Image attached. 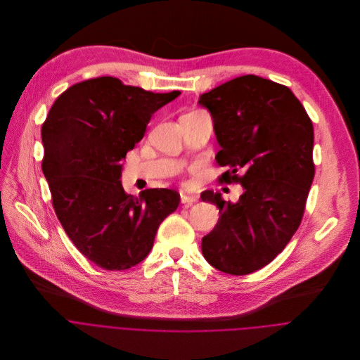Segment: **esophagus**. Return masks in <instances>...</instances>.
Wrapping results in <instances>:
<instances>
[{
  "label": "esophagus",
  "mask_w": 360,
  "mask_h": 360,
  "mask_svg": "<svg viewBox=\"0 0 360 360\" xmlns=\"http://www.w3.org/2000/svg\"><path fill=\"white\" fill-rule=\"evenodd\" d=\"M180 200H181V204H184V205H190V204L195 202L198 198H197V195H187V194H181Z\"/></svg>",
  "instance_id": "obj_1"
}]
</instances>
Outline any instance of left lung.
Returning a JSON list of instances; mask_svg holds the SVG:
<instances>
[{
  "label": "left lung",
  "mask_w": 360,
  "mask_h": 360,
  "mask_svg": "<svg viewBox=\"0 0 360 360\" xmlns=\"http://www.w3.org/2000/svg\"><path fill=\"white\" fill-rule=\"evenodd\" d=\"M227 170L220 183H240L238 202L204 191L220 208L217 226L201 240L204 258L231 275L268 265L298 230L315 176L314 126L305 108L281 84L245 75L202 94ZM243 172V175L239 173Z\"/></svg>",
  "instance_id": "8db88e82"
}]
</instances>
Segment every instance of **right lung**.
Returning <instances> with one entry per match:
<instances>
[{
    "label": "right lung",
    "instance_id": "1",
    "mask_svg": "<svg viewBox=\"0 0 360 360\" xmlns=\"http://www.w3.org/2000/svg\"><path fill=\"white\" fill-rule=\"evenodd\" d=\"M179 95L94 78L60 94L42 123V172L56 217L78 251L103 269L145 259L160 223L179 207L174 190L146 188L134 197L120 183L126 153L152 115Z\"/></svg>",
    "mask_w": 360,
    "mask_h": 360
}]
</instances>
